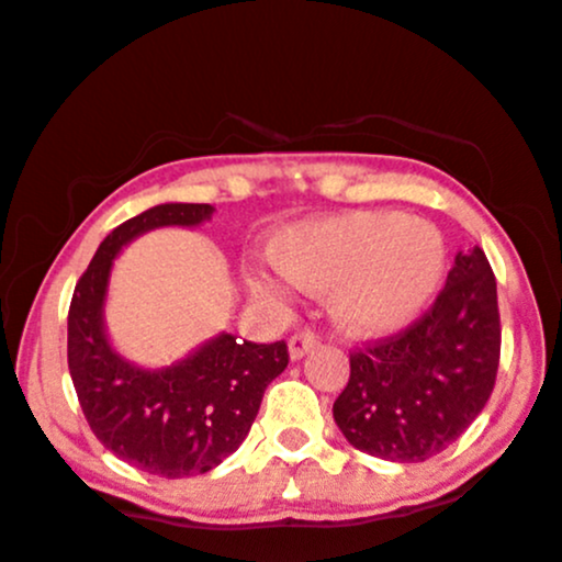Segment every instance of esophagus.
I'll return each instance as SVG.
<instances>
[{
    "instance_id": "esophagus-1",
    "label": "esophagus",
    "mask_w": 562,
    "mask_h": 562,
    "mask_svg": "<svg viewBox=\"0 0 562 562\" xmlns=\"http://www.w3.org/2000/svg\"><path fill=\"white\" fill-rule=\"evenodd\" d=\"M317 335H314L312 330H299L295 335H290L288 340V351H290V359H301L306 357L308 351H312L314 346H317Z\"/></svg>"
}]
</instances>
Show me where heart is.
Segmentation results:
<instances>
[{
    "instance_id": "obj_1",
    "label": "heart",
    "mask_w": 562,
    "mask_h": 562,
    "mask_svg": "<svg viewBox=\"0 0 562 562\" xmlns=\"http://www.w3.org/2000/svg\"><path fill=\"white\" fill-rule=\"evenodd\" d=\"M274 261L293 285L333 290L340 330L362 338L391 335L415 322L447 272V240L436 224L398 211H351L295 224L274 240ZM261 295L288 293L285 280L256 274Z\"/></svg>"
}]
</instances>
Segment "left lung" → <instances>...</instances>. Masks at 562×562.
Returning a JSON list of instances; mask_svg holds the SVG:
<instances>
[{"label": "left lung", "instance_id": "1", "mask_svg": "<svg viewBox=\"0 0 562 562\" xmlns=\"http://www.w3.org/2000/svg\"><path fill=\"white\" fill-rule=\"evenodd\" d=\"M499 306L486 254H457L434 306L402 333L351 351L333 417L351 447L389 462H425L481 415L499 367Z\"/></svg>", "mask_w": 562, "mask_h": 562}]
</instances>
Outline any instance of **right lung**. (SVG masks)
Masks as SVG:
<instances>
[{"label":"right lung","instance_id":"add662e5","mask_svg":"<svg viewBox=\"0 0 562 562\" xmlns=\"http://www.w3.org/2000/svg\"><path fill=\"white\" fill-rule=\"evenodd\" d=\"M211 214L209 203H164L128 218L100 243L68 308V370L89 428L119 460L160 479L222 465L290 359L285 340L250 344L222 333L182 362L142 370L108 340L102 306L121 248L158 227H198Z\"/></svg>","mask_w":562,"mask_h":562}]
</instances>
